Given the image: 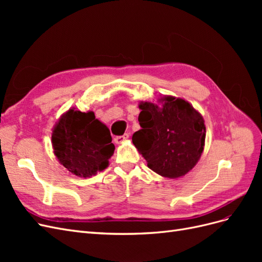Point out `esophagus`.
Returning a JSON list of instances; mask_svg holds the SVG:
<instances>
[{"label": "esophagus", "mask_w": 262, "mask_h": 262, "mask_svg": "<svg viewBox=\"0 0 262 262\" xmlns=\"http://www.w3.org/2000/svg\"><path fill=\"white\" fill-rule=\"evenodd\" d=\"M129 139V134L128 133H125V134H123V136H121V137H116L115 138V142L117 144H121V143H123L124 141H126Z\"/></svg>", "instance_id": "1"}]
</instances>
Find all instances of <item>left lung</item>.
<instances>
[{"label": "left lung", "instance_id": "left-lung-1", "mask_svg": "<svg viewBox=\"0 0 262 262\" xmlns=\"http://www.w3.org/2000/svg\"><path fill=\"white\" fill-rule=\"evenodd\" d=\"M141 129L132 142L158 175L176 179L199 162L205 144L202 115L184 98L164 95L154 101H140Z\"/></svg>", "mask_w": 262, "mask_h": 262}]
</instances>
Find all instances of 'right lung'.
I'll use <instances>...</instances> for the list:
<instances>
[{
    "label": "right lung",
    "instance_id": "obj_1",
    "mask_svg": "<svg viewBox=\"0 0 262 262\" xmlns=\"http://www.w3.org/2000/svg\"><path fill=\"white\" fill-rule=\"evenodd\" d=\"M108 126L94 112L70 108L55 122L51 132L58 162L77 177H92L108 167L115 152Z\"/></svg>",
    "mask_w": 262,
    "mask_h": 262
}]
</instances>
